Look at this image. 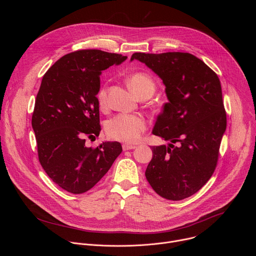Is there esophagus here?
Masks as SVG:
<instances>
[{
	"instance_id": "obj_1",
	"label": "esophagus",
	"mask_w": 256,
	"mask_h": 256,
	"mask_svg": "<svg viewBox=\"0 0 256 256\" xmlns=\"http://www.w3.org/2000/svg\"><path fill=\"white\" fill-rule=\"evenodd\" d=\"M136 147L134 144H122V149L124 151H128V150H132V149H136Z\"/></svg>"
}]
</instances>
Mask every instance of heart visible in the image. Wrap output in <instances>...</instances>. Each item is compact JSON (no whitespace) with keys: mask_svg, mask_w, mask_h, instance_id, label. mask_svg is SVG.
<instances>
[{"mask_svg":"<svg viewBox=\"0 0 256 256\" xmlns=\"http://www.w3.org/2000/svg\"><path fill=\"white\" fill-rule=\"evenodd\" d=\"M128 84L138 97L147 94L153 95L155 91L154 81L144 72L132 74L128 78ZM107 93L108 89L106 85L102 86L98 91L97 100L100 107L104 108L107 106ZM146 128H147V122L142 116L128 114H116L105 124V130L109 138L126 142H136Z\"/></svg>","mask_w":256,"mask_h":256,"instance_id":"heart-1","label":"heart"}]
</instances>
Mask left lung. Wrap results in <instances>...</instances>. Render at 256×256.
<instances>
[{
  "label": "left lung",
  "instance_id": "left-lung-1",
  "mask_svg": "<svg viewBox=\"0 0 256 256\" xmlns=\"http://www.w3.org/2000/svg\"><path fill=\"white\" fill-rule=\"evenodd\" d=\"M134 60L163 81L168 99L152 134L169 144L152 147L146 178L160 196L181 200L198 192L216 165L227 126L220 80L188 52H136Z\"/></svg>",
  "mask_w": 256,
  "mask_h": 256
}]
</instances>
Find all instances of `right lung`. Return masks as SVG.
I'll return each instance as SVG.
<instances>
[{
    "instance_id": "obj_1",
    "label": "right lung",
    "mask_w": 256,
    "mask_h": 256,
    "mask_svg": "<svg viewBox=\"0 0 256 256\" xmlns=\"http://www.w3.org/2000/svg\"><path fill=\"white\" fill-rule=\"evenodd\" d=\"M128 56L83 50L60 58L46 72L32 114L40 162L50 179L70 194L91 190L122 153L118 142H103L92 149L86 138L99 136L102 70Z\"/></svg>"
}]
</instances>
